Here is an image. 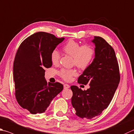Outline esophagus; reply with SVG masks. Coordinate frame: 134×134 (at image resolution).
<instances>
[{
	"mask_svg": "<svg viewBox=\"0 0 134 134\" xmlns=\"http://www.w3.org/2000/svg\"><path fill=\"white\" fill-rule=\"evenodd\" d=\"M70 88L69 85H68L67 84H64V89H67V88Z\"/></svg>",
	"mask_w": 134,
	"mask_h": 134,
	"instance_id": "esophagus-1",
	"label": "esophagus"
}]
</instances>
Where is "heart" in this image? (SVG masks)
Returning a JSON list of instances; mask_svg holds the SVG:
<instances>
[{
    "label": "heart",
    "mask_w": 134,
    "mask_h": 134,
    "mask_svg": "<svg viewBox=\"0 0 134 134\" xmlns=\"http://www.w3.org/2000/svg\"><path fill=\"white\" fill-rule=\"evenodd\" d=\"M63 50L70 56L73 57V64L81 69H85L89 66L95 55V50L91 46L85 44L81 46L80 44L71 40L63 46ZM60 59V53L54 49L51 53V60L53 64H57ZM60 75L63 79L69 81L72 77L77 75L75 69H62Z\"/></svg>",
    "instance_id": "1"
}]
</instances>
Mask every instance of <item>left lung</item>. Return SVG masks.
I'll return each mask as SVG.
<instances>
[{
    "mask_svg": "<svg viewBox=\"0 0 134 134\" xmlns=\"http://www.w3.org/2000/svg\"><path fill=\"white\" fill-rule=\"evenodd\" d=\"M95 45L92 63L78 79V82L89 84L82 91L72 86L71 104L75 114L81 118L91 119L108 107L120 80L118 63L113 48L99 36L91 41Z\"/></svg>",
    "mask_w": 134,
    "mask_h": 134,
    "instance_id": "1",
    "label": "left lung"
}]
</instances>
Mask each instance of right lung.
Listing matches in <instances>:
<instances>
[{
	"instance_id": "right-lung-1",
	"label": "right lung",
	"mask_w": 134,
	"mask_h": 134,
	"mask_svg": "<svg viewBox=\"0 0 134 134\" xmlns=\"http://www.w3.org/2000/svg\"><path fill=\"white\" fill-rule=\"evenodd\" d=\"M64 38L52 34L34 33L21 43L13 63L16 98L21 107L32 114L43 113L63 90V84L45 79V69L52 67L51 53Z\"/></svg>"
}]
</instances>
